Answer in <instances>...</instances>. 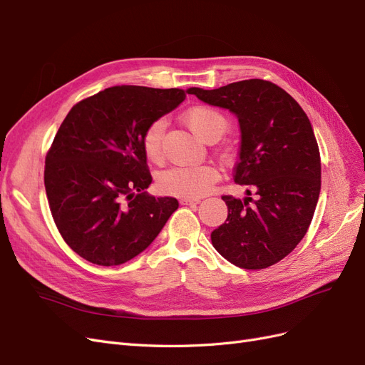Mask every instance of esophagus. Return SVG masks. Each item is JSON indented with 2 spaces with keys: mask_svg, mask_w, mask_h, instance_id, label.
<instances>
[{
  "mask_svg": "<svg viewBox=\"0 0 365 365\" xmlns=\"http://www.w3.org/2000/svg\"><path fill=\"white\" fill-rule=\"evenodd\" d=\"M180 202L182 205H196V204L201 202V200H200V197H197V200H193V197H182Z\"/></svg>",
  "mask_w": 365,
  "mask_h": 365,
  "instance_id": "obj_1",
  "label": "esophagus"
}]
</instances>
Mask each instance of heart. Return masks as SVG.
<instances>
[{"label": "heart", "mask_w": 365, "mask_h": 365, "mask_svg": "<svg viewBox=\"0 0 365 365\" xmlns=\"http://www.w3.org/2000/svg\"><path fill=\"white\" fill-rule=\"evenodd\" d=\"M184 123L189 126L193 134L208 141L220 138L228 129V120L224 114L208 106H195L185 111L182 115ZM165 120L158 118L148 126L143 135V150L152 161L161 157V140L165 130ZM219 180V173L212 165H196V168H172L160 173L157 185L163 193L193 197L197 200L213 189Z\"/></svg>", "instance_id": "heart-1"}]
</instances>
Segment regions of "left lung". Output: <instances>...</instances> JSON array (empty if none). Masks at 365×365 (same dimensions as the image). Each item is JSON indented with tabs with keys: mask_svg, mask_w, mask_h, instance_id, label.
<instances>
[{
	"mask_svg": "<svg viewBox=\"0 0 365 365\" xmlns=\"http://www.w3.org/2000/svg\"><path fill=\"white\" fill-rule=\"evenodd\" d=\"M187 91L237 117L240 150L233 178L254 192L251 197L247 190L244 200L222 196L228 217L212 233V244L239 268H268L300 244L318 202L322 161L311 121L268 81Z\"/></svg>",
	"mask_w": 365,
	"mask_h": 365,
	"instance_id": "left-lung-1",
	"label": "left lung"
}]
</instances>
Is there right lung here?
I'll return each mask as SVG.
<instances>
[{
  "mask_svg": "<svg viewBox=\"0 0 365 365\" xmlns=\"http://www.w3.org/2000/svg\"><path fill=\"white\" fill-rule=\"evenodd\" d=\"M178 88L118 85L71 108L46 158L43 182L54 222L85 260L114 267L145 251L178 208L152 182L143 135L178 106Z\"/></svg>",
  "mask_w": 365,
  "mask_h": 365,
  "instance_id": "obj_1",
  "label": "right lung"
}]
</instances>
